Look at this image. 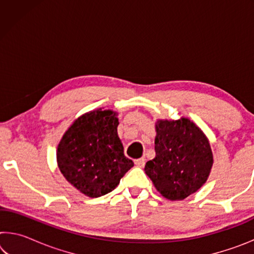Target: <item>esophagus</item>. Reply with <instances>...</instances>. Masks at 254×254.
I'll return each instance as SVG.
<instances>
[{
    "label": "esophagus",
    "mask_w": 254,
    "mask_h": 254,
    "mask_svg": "<svg viewBox=\"0 0 254 254\" xmlns=\"http://www.w3.org/2000/svg\"><path fill=\"white\" fill-rule=\"evenodd\" d=\"M134 163L137 166L140 167V168H142V167H144L145 165V159L144 158H140V159H136V160H134Z\"/></svg>",
    "instance_id": "34e87169"
}]
</instances>
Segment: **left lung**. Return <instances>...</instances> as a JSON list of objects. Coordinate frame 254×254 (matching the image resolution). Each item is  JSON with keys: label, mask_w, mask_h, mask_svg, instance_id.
Returning <instances> with one entry per match:
<instances>
[{"label": "left lung", "mask_w": 254, "mask_h": 254, "mask_svg": "<svg viewBox=\"0 0 254 254\" xmlns=\"http://www.w3.org/2000/svg\"><path fill=\"white\" fill-rule=\"evenodd\" d=\"M156 132V157L145 163V174L167 199H185L208 178L213 166L209 141L186 118L176 121L158 120Z\"/></svg>", "instance_id": "1"}]
</instances>
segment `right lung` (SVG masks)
I'll use <instances>...</instances> for the list:
<instances>
[{"instance_id": "1", "label": "right lung", "mask_w": 254, "mask_h": 254, "mask_svg": "<svg viewBox=\"0 0 254 254\" xmlns=\"http://www.w3.org/2000/svg\"><path fill=\"white\" fill-rule=\"evenodd\" d=\"M117 112L94 110L76 119L57 148L64 177L84 195L96 198L115 189L134 163L124 156Z\"/></svg>"}]
</instances>
